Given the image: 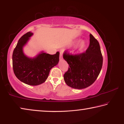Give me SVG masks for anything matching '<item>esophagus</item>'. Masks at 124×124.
<instances>
[{"label": "esophagus", "mask_w": 124, "mask_h": 124, "mask_svg": "<svg viewBox=\"0 0 124 124\" xmlns=\"http://www.w3.org/2000/svg\"><path fill=\"white\" fill-rule=\"evenodd\" d=\"M60 59H62V52H60Z\"/></svg>", "instance_id": "esophagus-1"}]
</instances>
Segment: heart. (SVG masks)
Here are the masks:
<instances>
[{
    "label": "heart",
    "mask_w": 124,
    "mask_h": 124,
    "mask_svg": "<svg viewBox=\"0 0 124 124\" xmlns=\"http://www.w3.org/2000/svg\"><path fill=\"white\" fill-rule=\"evenodd\" d=\"M85 46H86V42L84 40H81L78 44V48L79 50H82V49H84Z\"/></svg>",
    "instance_id": "b5f03b06"
}]
</instances>
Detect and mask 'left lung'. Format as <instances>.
I'll return each instance as SVG.
<instances>
[{"label":"left lung","instance_id":"1","mask_svg":"<svg viewBox=\"0 0 124 124\" xmlns=\"http://www.w3.org/2000/svg\"><path fill=\"white\" fill-rule=\"evenodd\" d=\"M90 37V45L85 52L74 55L65 51L63 54V58L69 65L64 79L71 88L83 89L91 86L102 69L103 56L99 42L92 34Z\"/></svg>","mask_w":124,"mask_h":124}]
</instances>
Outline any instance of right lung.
Instances as JSON below:
<instances>
[{
	"instance_id": "obj_1",
	"label": "right lung",
	"mask_w": 124,
	"mask_h": 124,
	"mask_svg": "<svg viewBox=\"0 0 124 124\" xmlns=\"http://www.w3.org/2000/svg\"><path fill=\"white\" fill-rule=\"evenodd\" d=\"M32 34L28 32L20 38L13 51V68L20 81L28 85L37 86L45 82L51 69L58 64L59 52L53 55L41 52L34 58L27 57L22 48Z\"/></svg>"
}]
</instances>
